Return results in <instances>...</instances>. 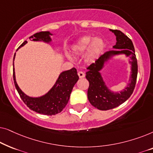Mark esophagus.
Returning a JSON list of instances; mask_svg holds the SVG:
<instances>
[{
	"mask_svg": "<svg viewBox=\"0 0 153 153\" xmlns=\"http://www.w3.org/2000/svg\"><path fill=\"white\" fill-rule=\"evenodd\" d=\"M78 75H79V78H80V79L83 78V77L85 76V74L83 72H78Z\"/></svg>",
	"mask_w": 153,
	"mask_h": 153,
	"instance_id": "1",
	"label": "esophagus"
}]
</instances>
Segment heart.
<instances>
[{
	"label": "heart",
	"mask_w": 153,
	"mask_h": 153,
	"mask_svg": "<svg viewBox=\"0 0 153 153\" xmlns=\"http://www.w3.org/2000/svg\"><path fill=\"white\" fill-rule=\"evenodd\" d=\"M105 42L102 37L93 38L91 35H85L81 37L72 47L73 53L76 55H82L87 50V57L89 59H94L97 57L105 49ZM70 58V56L68 55Z\"/></svg>",
	"instance_id": "obj_1"
}]
</instances>
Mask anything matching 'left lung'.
I'll return each mask as SVG.
<instances>
[{"instance_id": "1", "label": "left lung", "mask_w": 153, "mask_h": 153, "mask_svg": "<svg viewBox=\"0 0 153 153\" xmlns=\"http://www.w3.org/2000/svg\"><path fill=\"white\" fill-rule=\"evenodd\" d=\"M116 36V44L113 48L115 50L106 51L95 62L88 67L85 78L89 81L88 99L94 107L106 111L116 108L129 98L134 90L137 82L138 65L133 43L127 35L118 30H111ZM125 54L131 59V75L128 86L120 93H114L108 88L99 72L106 62L113 56Z\"/></svg>"}]
</instances>
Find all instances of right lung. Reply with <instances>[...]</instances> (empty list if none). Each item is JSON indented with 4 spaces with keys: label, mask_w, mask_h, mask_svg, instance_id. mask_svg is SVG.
Segmentation results:
<instances>
[{
    "label": "right lung",
    "mask_w": 153,
    "mask_h": 153,
    "mask_svg": "<svg viewBox=\"0 0 153 153\" xmlns=\"http://www.w3.org/2000/svg\"><path fill=\"white\" fill-rule=\"evenodd\" d=\"M50 35L52 34L49 31H44L35 33L29 39L32 41H43L49 43L51 41ZM27 42V41H24L18 49L24 46ZM14 58L15 53L13 59L14 83L23 102L30 109L41 114L52 116L61 112L68 103L73 87L79 80L76 69L73 68L60 73L55 84L45 95L39 97H31L22 92L16 83L14 68Z\"/></svg>",
    "instance_id": "obj_1"
}]
</instances>
